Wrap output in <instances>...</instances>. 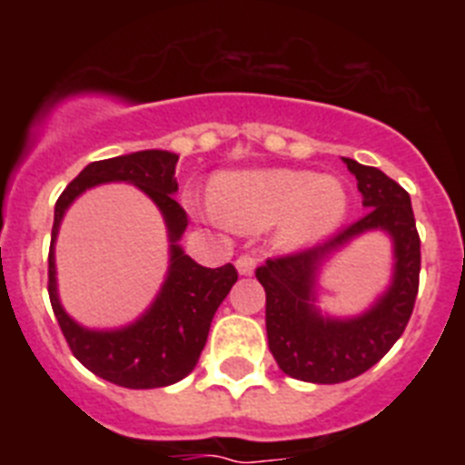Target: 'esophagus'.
Returning <instances> with one entry per match:
<instances>
[{
	"mask_svg": "<svg viewBox=\"0 0 465 465\" xmlns=\"http://www.w3.org/2000/svg\"><path fill=\"white\" fill-rule=\"evenodd\" d=\"M235 268H237V272L244 274V277H252L253 270H256V258L249 256V253H244V256H240L235 261Z\"/></svg>",
	"mask_w": 465,
	"mask_h": 465,
	"instance_id": "34e87169",
	"label": "esophagus"
}]
</instances>
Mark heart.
Masks as SVG:
<instances>
[{
  "label": "heart",
  "instance_id": "b5f03b06",
  "mask_svg": "<svg viewBox=\"0 0 465 465\" xmlns=\"http://www.w3.org/2000/svg\"><path fill=\"white\" fill-rule=\"evenodd\" d=\"M216 219L240 232L272 228L282 249L323 240L347 216L349 193L338 176L265 167L225 172L212 186Z\"/></svg>",
  "mask_w": 465,
  "mask_h": 465
}]
</instances>
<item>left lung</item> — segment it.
<instances>
[{
    "label": "left lung",
    "mask_w": 465,
    "mask_h": 465,
    "mask_svg": "<svg viewBox=\"0 0 465 465\" xmlns=\"http://www.w3.org/2000/svg\"><path fill=\"white\" fill-rule=\"evenodd\" d=\"M356 176L363 219L340 230L323 244L286 258L265 261L256 270L265 289V328L274 361L289 377L312 384H340L371 371L396 344L419 289L417 223L405 188L377 167L342 158ZM380 229L392 240L394 270L390 286L356 317H332L318 310L315 286L325 262L365 232Z\"/></svg>",
    "instance_id": "1"
}]
</instances>
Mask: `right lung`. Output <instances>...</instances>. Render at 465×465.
I'll return each instance as SVG.
<instances>
[{"label": "right lung", "mask_w": 465, "mask_h": 465, "mask_svg": "<svg viewBox=\"0 0 465 465\" xmlns=\"http://www.w3.org/2000/svg\"><path fill=\"white\" fill-rule=\"evenodd\" d=\"M179 155L172 151H137L97 160L84 167L55 203L51 253H48V295L72 354L102 380L125 389H160L176 384L193 372L207 344L209 326L219 305L237 282L232 265L203 268L182 249L186 212L174 200ZM100 183L137 185L159 207L171 242V265L154 302L133 324L121 329H85L66 314L56 293L54 240L64 213L73 200Z\"/></svg>", "instance_id": "obj_1"}]
</instances>
